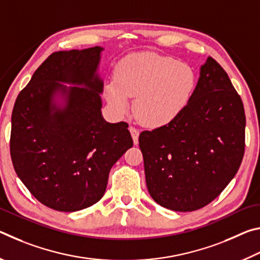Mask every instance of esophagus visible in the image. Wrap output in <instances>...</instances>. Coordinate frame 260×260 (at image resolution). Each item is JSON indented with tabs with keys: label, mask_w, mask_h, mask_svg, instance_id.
Returning a JSON list of instances; mask_svg holds the SVG:
<instances>
[{
	"label": "esophagus",
	"mask_w": 260,
	"mask_h": 260,
	"mask_svg": "<svg viewBox=\"0 0 260 260\" xmlns=\"http://www.w3.org/2000/svg\"><path fill=\"white\" fill-rule=\"evenodd\" d=\"M129 132L132 134V138H133L134 141V144H138L139 143V134H140V131L136 128L134 126H129Z\"/></svg>",
	"instance_id": "1"
}]
</instances>
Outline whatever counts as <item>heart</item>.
Masks as SVG:
<instances>
[{
    "label": "heart",
    "mask_w": 260,
    "mask_h": 260,
    "mask_svg": "<svg viewBox=\"0 0 260 260\" xmlns=\"http://www.w3.org/2000/svg\"><path fill=\"white\" fill-rule=\"evenodd\" d=\"M196 86L193 70L172 57L155 52L129 55L114 69V79L104 88V98L114 111L124 114L129 98L134 110L148 127L171 124L181 114Z\"/></svg>",
    "instance_id": "1"
}]
</instances>
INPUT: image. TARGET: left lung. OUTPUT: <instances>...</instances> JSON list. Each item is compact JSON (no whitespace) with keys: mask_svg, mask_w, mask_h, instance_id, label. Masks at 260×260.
I'll return each mask as SVG.
<instances>
[{"mask_svg":"<svg viewBox=\"0 0 260 260\" xmlns=\"http://www.w3.org/2000/svg\"><path fill=\"white\" fill-rule=\"evenodd\" d=\"M150 196L166 209L204 208L235 177L245 148L243 103L208 57L190 102L174 121L139 136Z\"/></svg>","mask_w":260,"mask_h":260,"instance_id":"obj_1","label":"left lung"}]
</instances>
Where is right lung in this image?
I'll return each mask as SVG.
<instances>
[{"label":"right lung","mask_w":260,"mask_h":260,"mask_svg":"<svg viewBox=\"0 0 260 260\" xmlns=\"http://www.w3.org/2000/svg\"><path fill=\"white\" fill-rule=\"evenodd\" d=\"M102 50L52 52L12 110L10 155L16 173L39 202L61 212L98 203L111 167L133 147L128 124H110L101 112L103 81L96 71ZM58 94L63 106L54 102Z\"/></svg>","instance_id":"obj_1"}]
</instances>
